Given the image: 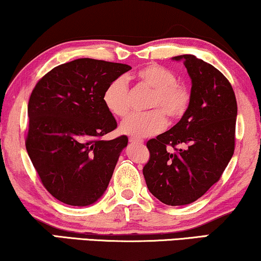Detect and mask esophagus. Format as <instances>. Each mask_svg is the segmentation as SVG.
I'll return each instance as SVG.
<instances>
[{
    "mask_svg": "<svg viewBox=\"0 0 261 261\" xmlns=\"http://www.w3.org/2000/svg\"><path fill=\"white\" fill-rule=\"evenodd\" d=\"M129 142H130V144H134V145H142V144H144V140H141V139L130 138L129 139Z\"/></svg>",
    "mask_w": 261,
    "mask_h": 261,
    "instance_id": "1",
    "label": "esophagus"
}]
</instances>
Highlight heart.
Masks as SVG:
<instances>
[{"mask_svg":"<svg viewBox=\"0 0 261 261\" xmlns=\"http://www.w3.org/2000/svg\"><path fill=\"white\" fill-rule=\"evenodd\" d=\"M139 83L151 89L152 95L146 113H135L120 124V132L134 139L152 137L164 129L166 119L177 120L187 112L191 94L187 84L177 82L172 70L158 64H149L135 74ZM103 105L114 116L123 117L129 112V89L123 77L115 78L107 85L102 95Z\"/></svg>","mask_w":261,"mask_h":261,"instance_id":"1","label":"heart"}]
</instances>
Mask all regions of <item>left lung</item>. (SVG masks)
I'll return each instance as SVG.
<instances>
[{
	"instance_id": "8db88e82",
	"label": "left lung",
	"mask_w": 261,
	"mask_h": 261,
	"mask_svg": "<svg viewBox=\"0 0 261 261\" xmlns=\"http://www.w3.org/2000/svg\"><path fill=\"white\" fill-rule=\"evenodd\" d=\"M172 59L181 60L191 78L190 105L179 122L147 142L142 173L160 202L185 205L220 179L233 156L238 106L230 83L212 64L192 55Z\"/></svg>"
}]
</instances>
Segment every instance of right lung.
I'll use <instances>...</instances> for the list:
<instances>
[{
  "instance_id": "1",
  "label": "right lung",
  "mask_w": 261,
  "mask_h": 261,
  "mask_svg": "<svg viewBox=\"0 0 261 261\" xmlns=\"http://www.w3.org/2000/svg\"><path fill=\"white\" fill-rule=\"evenodd\" d=\"M130 69L76 59L52 69L32 91L26 149L42 185L58 201L87 206L108 188L128 138L102 140L117 127L102 95L110 82Z\"/></svg>"
}]
</instances>
